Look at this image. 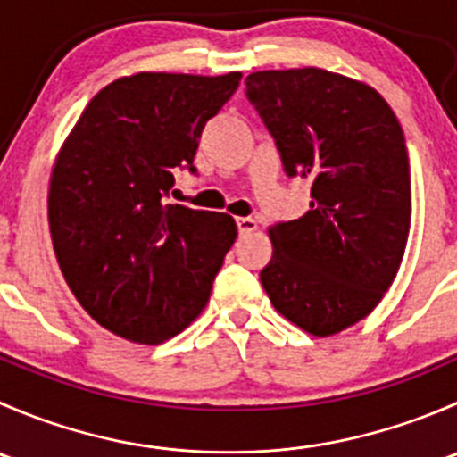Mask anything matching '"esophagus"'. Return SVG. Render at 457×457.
I'll return each instance as SVG.
<instances>
[{
	"label": "esophagus",
	"instance_id": "34e87169",
	"mask_svg": "<svg viewBox=\"0 0 457 457\" xmlns=\"http://www.w3.org/2000/svg\"><path fill=\"white\" fill-rule=\"evenodd\" d=\"M237 228H238V234L241 237H245V234H252L258 229V223L254 219H247V216H238L237 219Z\"/></svg>",
	"mask_w": 457,
	"mask_h": 457
}]
</instances>
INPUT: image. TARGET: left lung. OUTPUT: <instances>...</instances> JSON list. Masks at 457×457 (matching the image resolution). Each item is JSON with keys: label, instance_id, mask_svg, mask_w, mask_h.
<instances>
[{"label": "left lung", "instance_id": "8db88e82", "mask_svg": "<svg viewBox=\"0 0 457 457\" xmlns=\"http://www.w3.org/2000/svg\"><path fill=\"white\" fill-rule=\"evenodd\" d=\"M247 96L276 139L285 172L314 179L310 210L271 225L261 283L271 305L312 336H334L376 310L411 229L403 128L365 81L305 66L258 71Z\"/></svg>", "mask_w": 457, "mask_h": 457}]
</instances>
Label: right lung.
<instances>
[{"instance_id":"obj_1","label":"right lung","mask_w":457,"mask_h":457,"mask_svg":"<svg viewBox=\"0 0 457 457\" xmlns=\"http://www.w3.org/2000/svg\"><path fill=\"white\" fill-rule=\"evenodd\" d=\"M241 72H135L92 96L54 156L48 228L59 270L101 327L139 345L186 329L237 238L225 212L165 203Z\"/></svg>"}]
</instances>
